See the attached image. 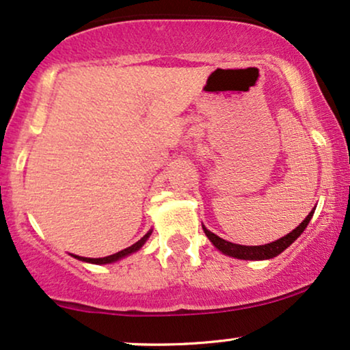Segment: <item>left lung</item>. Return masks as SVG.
<instances>
[{"label":"left lung","mask_w":350,"mask_h":350,"mask_svg":"<svg viewBox=\"0 0 350 350\" xmlns=\"http://www.w3.org/2000/svg\"><path fill=\"white\" fill-rule=\"evenodd\" d=\"M313 213H315V210H312L310 213H308L307 218H305L302 223H300L299 226L294 229L293 232L286 234L284 237L278 239V241L269 242V244H265V245L232 244V242L224 241V239H221V237L216 236V234L208 231L205 226H203V231H205L206 237L210 239L211 244H213L219 252H223L224 255L234 256V258H241V260H268V258H273V256L280 255L281 252H284L287 247L293 244L295 239H297L300 234L305 231V228L308 226V223H310Z\"/></svg>","instance_id":"8db88e82"}]
</instances>
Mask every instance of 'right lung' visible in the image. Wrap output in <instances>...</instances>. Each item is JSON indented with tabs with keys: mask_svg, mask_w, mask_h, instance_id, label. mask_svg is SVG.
Instances as JSON below:
<instances>
[{
	"mask_svg": "<svg viewBox=\"0 0 350 350\" xmlns=\"http://www.w3.org/2000/svg\"><path fill=\"white\" fill-rule=\"evenodd\" d=\"M150 234H152V231H148L145 236L140 239L139 242H135L134 245L127 247V249H124L121 252H118V254H113V255H108V256H103V258H85V256H79V255H74V258L77 260H82V262H87V263H95V265H106V263H113V262H118V260L124 258V256L134 254V252H137L142 247L145 242H147V239L150 237Z\"/></svg>",
	"mask_w": 350,
	"mask_h": 350,
	"instance_id": "1",
	"label": "right lung"
}]
</instances>
